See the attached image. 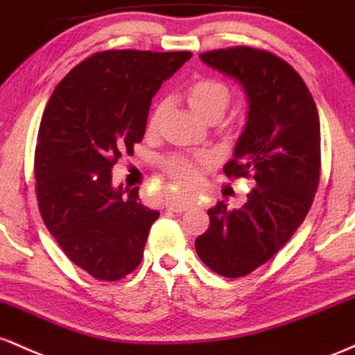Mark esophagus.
Listing matches in <instances>:
<instances>
[{
	"mask_svg": "<svg viewBox=\"0 0 355 355\" xmlns=\"http://www.w3.org/2000/svg\"><path fill=\"white\" fill-rule=\"evenodd\" d=\"M193 205V199H174V201L167 202V209L174 211V213H182V211L189 209Z\"/></svg>",
	"mask_w": 355,
	"mask_h": 355,
	"instance_id": "34e87169",
	"label": "esophagus"
}]
</instances>
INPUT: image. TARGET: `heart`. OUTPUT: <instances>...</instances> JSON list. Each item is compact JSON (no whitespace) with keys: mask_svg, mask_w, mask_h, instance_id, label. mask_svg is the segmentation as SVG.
Listing matches in <instances>:
<instances>
[{"mask_svg":"<svg viewBox=\"0 0 355 355\" xmlns=\"http://www.w3.org/2000/svg\"><path fill=\"white\" fill-rule=\"evenodd\" d=\"M184 97L194 114L206 122L218 121L228 110L233 92L226 83L216 78H198L191 82L184 90ZM164 107L157 103L147 117V132L156 134L161 124ZM205 162L202 157H191L186 154H173L162 161V169L176 186H193L199 179V166Z\"/></svg>","mask_w":355,"mask_h":355,"instance_id":"1","label":"heart"}]
</instances>
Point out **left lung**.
I'll list each match as a JSON object with an SVG mask.
<instances>
[{"instance_id":"left-lung-1","label":"left lung","mask_w":355,"mask_h":355,"mask_svg":"<svg viewBox=\"0 0 355 355\" xmlns=\"http://www.w3.org/2000/svg\"><path fill=\"white\" fill-rule=\"evenodd\" d=\"M199 58L240 82L248 98V121L225 174L252 176L257 188L240 209L218 201L196 238L202 263L240 278L275 257L304 223L320 181V121L305 82L277 55L231 46Z\"/></svg>"}]
</instances>
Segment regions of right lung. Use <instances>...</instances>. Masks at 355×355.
I'll use <instances>...</instances> for the list:
<instances>
[{"label": "right lung", "instance_id": "obj_1", "mask_svg": "<svg viewBox=\"0 0 355 355\" xmlns=\"http://www.w3.org/2000/svg\"><path fill=\"white\" fill-rule=\"evenodd\" d=\"M191 51H98L51 94L35 150L38 208L63 253L95 280L114 282L142 260L159 211L139 188L112 186V167L146 134L150 102Z\"/></svg>", "mask_w": 355, "mask_h": 355}]
</instances>
